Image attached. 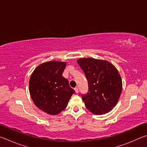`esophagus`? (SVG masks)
Wrapping results in <instances>:
<instances>
[{"label":"esophagus","instance_id":"obj_1","mask_svg":"<svg viewBox=\"0 0 147 147\" xmlns=\"http://www.w3.org/2000/svg\"><path fill=\"white\" fill-rule=\"evenodd\" d=\"M74 91H75L76 93H78V88H77V87H76V88H74Z\"/></svg>","mask_w":147,"mask_h":147}]
</instances>
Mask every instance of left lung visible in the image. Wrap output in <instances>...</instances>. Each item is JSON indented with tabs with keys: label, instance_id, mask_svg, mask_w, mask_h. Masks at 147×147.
Segmentation results:
<instances>
[{
	"label": "left lung",
	"instance_id": "1",
	"mask_svg": "<svg viewBox=\"0 0 147 147\" xmlns=\"http://www.w3.org/2000/svg\"><path fill=\"white\" fill-rule=\"evenodd\" d=\"M77 62L88 82V92L82 94L86 108L95 115L110 111L117 103L123 87L117 69L101 59L80 58Z\"/></svg>",
	"mask_w": 147,
	"mask_h": 147
}]
</instances>
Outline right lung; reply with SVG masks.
I'll return each mask as SVG.
<instances>
[{"mask_svg": "<svg viewBox=\"0 0 147 147\" xmlns=\"http://www.w3.org/2000/svg\"><path fill=\"white\" fill-rule=\"evenodd\" d=\"M66 63L52 61L39 65L29 82L32 100L38 108L50 115H57L67 106L75 93L68 80L62 76Z\"/></svg>", "mask_w": 147, "mask_h": 147, "instance_id": "1", "label": "right lung"}]
</instances>
